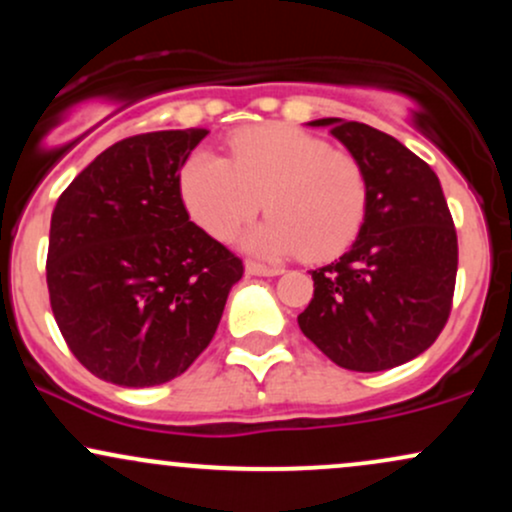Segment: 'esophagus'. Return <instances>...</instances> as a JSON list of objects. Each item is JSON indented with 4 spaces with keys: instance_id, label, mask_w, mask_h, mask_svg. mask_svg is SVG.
Instances as JSON below:
<instances>
[{
    "instance_id": "34e87169",
    "label": "esophagus",
    "mask_w": 512,
    "mask_h": 512,
    "mask_svg": "<svg viewBox=\"0 0 512 512\" xmlns=\"http://www.w3.org/2000/svg\"><path fill=\"white\" fill-rule=\"evenodd\" d=\"M245 272L252 274V276H276V274L284 272V269L267 267V264H260V262H248V264H245Z\"/></svg>"
}]
</instances>
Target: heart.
I'll return each instance as SVG.
<instances>
[{"label":"heart","mask_w":512,"mask_h":512,"mask_svg":"<svg viewBox=\"0 0 512 512\" xmlns=\"http://www.w3.org/2000/svg\"><path fill=\"white\" fill-rule=\"evenodd\" d=\"M192 221L226 240L257 211L269 219L243 236L260 257L310 260L339 255L354 243L368 211V175L354 154L286 125L252 127L233 137L231 158L199 149L180 173Z\"/></svg>","instance_id":"b5f03b06"}]
</instances>
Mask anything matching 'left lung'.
<instances>
[{"mask_svg": "<svg viewBox=\"0 0 512 512\" xmlns=\"http://www.w3.org/2000/svg\"><path fill=\"white\" fill-rule=\"evenodd\" d=\"M368 175L356 243L313 269L315 293L298 327L337 366L375 373L402 366L438 339L450 317L457 233L438 175L395 137L363 122L322 117Z\"/></svg>", "mask_w": 512, "mask_h": 512, "instance_id": "8db88e82", "label": "left lung"}]
</instances>
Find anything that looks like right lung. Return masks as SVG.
<instances>
[{
    "mask_svg": "<svg viewBox=\"0 0 512 512\" xmlns=\"http://www.w3.org/2000/svg\"><path fill=\"white\" fill-rule=\"evenodd\" d=\"M207 129L105 149L57 199L48 291L64 342L105 383L178 378L207 349L243 260L190 221L180 168Z\"/></svg>",
    "mask_w": 512,
    "mask_h": 512,
    "instance_id": "1",
    "label": "right lung"
}]
</instances>
